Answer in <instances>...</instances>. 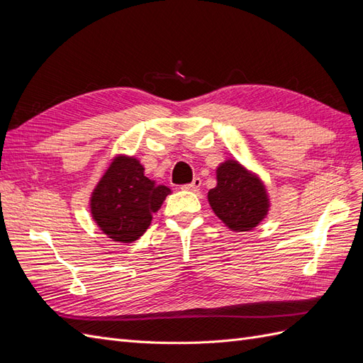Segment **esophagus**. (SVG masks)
<instances>
[{
	"label": "esophagus",
	"mask_w": 363,
	"mask_h": 363,
	"mask_svg": "<svg viewBox=\"0 0 363 363\" xmlns=\"http://www.w3.org/2000/svg\"><path fill=\"white\" fill-rule=\"evenodd\" d=\"M183 188H184L186 191H194V192H196V191H199V189L201 188V179L195 177L189 184H184Z\"/></svg>",
	"instance_id": "esophagus-1"
}]
</instances>
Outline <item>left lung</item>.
I'll return each mask as SVG.
<instances>
[{"label": "left lung", "instance_id": "obj_1", "mask_svg": "<svg viewBox=\"0 0 363 363\" xmlns=\"http://www.w3.org/2000/svg\"><path fill=\"white\" fill-rule=\"evenodd\" d=\"M215 215L233 232H250L269 212V196L256 172L235 159L216 168V186L207 194Z\"/></svg>", "mask_w": 363, "mask_h": 363}]
</instances>
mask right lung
I'll return each mask as SVG.
<instances>
[{
  "label": "right lung",
  "mask_w": 363,
  "mask_h": 363,
  "mask_svg": "<svg viewBox=\"0 0 363 363\" xmlns=\"http://www.w3.org/2000/svg\"><path fill=\"white\" fill-rule=\"evenodd\" d=\"M135 156L118 155L91 194V213L101 232L115 242L131 244L145 233L171 189L144 174Z\"/></svg>",
  "instance_id": "1"
}]
</instances>
